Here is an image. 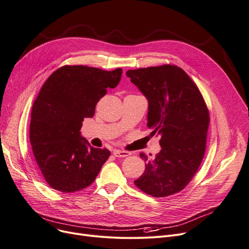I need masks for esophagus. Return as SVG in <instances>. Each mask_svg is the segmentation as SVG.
Masks as SVG:
<instances>
[{
    "mask_svg": "<svg viewBox=\"0 0 249 249\" xmlns=\"http://www.w3.org/2000/svg\"><path fill=\"white\" fill-rule=\"evenodd\" d=\"M113 154H114V156H116V157H127V156L130 155L129 152H127V151H122V150H114V151H113Z\"/></svg>",
    "mask_w": 249,
    "mask_h": 249,
    "instance_id": "34e87169",
    "label": "esophagus"
}]
</instances>
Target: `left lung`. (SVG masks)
<instances>
[{
    "label": "left lung",
    "mask_w": 249,
    "mask_h": 249,
    "mask_svg": "<svg viewBox=\"0 0 249 249\" xmlns=\"http://www.w3.org/2000/svg\"><path fill=\"white\" fill-rule=\"evenodd\" d=\"M148 100L147 126L160 135L161 150L149 158L144 153L145 171L134 181L143 192L166 197L183 189L202 162L209 111L191 78L174 65L126 72Z\"/></svg>",
    "instance_id": "left-lung-1"
}]
</instances>
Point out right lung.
Here are the masks:
<instances>
[{
	"label": "right lung",
	"mask_w": 249,
	"mask_h": 249,
	"mask_svg": "<svg viewBox=\"0 0 249 249\" xmlns=\"http://www.w3.org/2000/svg\"><path fill=\"white\" fill-rule=\"evenodd\" d=\"M122 69L104 71L66 65L50 76L33 104L30 142L47 183L61 192L92 184L110 156L81 136L84 118H92L107 88L119 84Z\"/></svg>",
	"instance_id": "right-lung-1"
}]
</instances>
